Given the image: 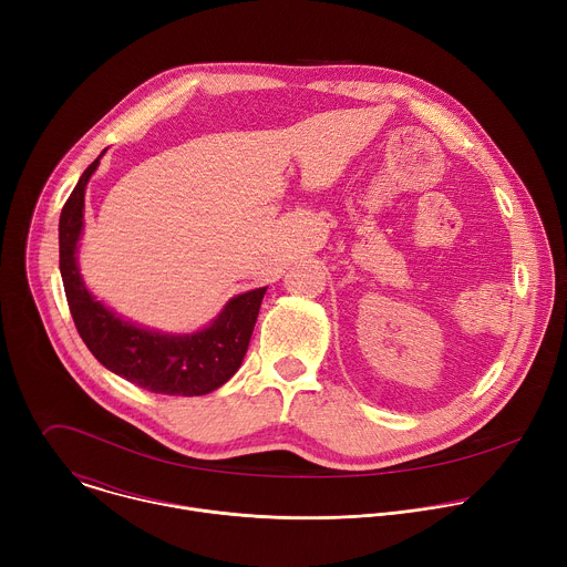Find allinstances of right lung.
Returning a JSON list of instances; mask_svg holds the SVG:
<instances>
[{
    "instance_id": "1",
    "label": "right lung",
    "mask_w": 567,
    "mask_h": 567,
    "mask_svg": "<svg viewBox=\"0 0 567 567\" xmlns=\"http://www.w3.org/2000/svg\"><path fill=\"white\" fill-rule=\"evenodd\" d=\"M101 156L78 179L60 213V274L75 330L114 374L156 394H206L226 383L247 354L267 287L235 296L210 328L190 337L141 330L103 307L80 280L75 251L83 230L85 186Z\"/></svg>"
}]
</instances>
